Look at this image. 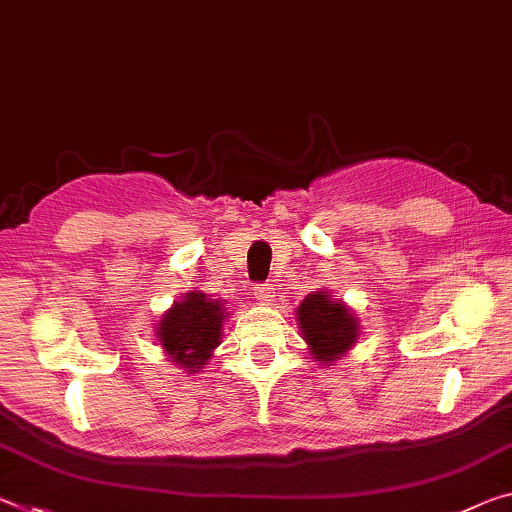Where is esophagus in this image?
Masks as SVG:
<instances>
[{
  "instance_id": "obj_1",
  "label": "esophagus",
  "mask_w": 512,
  "mask_h": 512,
  "mask_svg": "<svg viewBox=\"0 0 512 512\" xmlns=\"http://www.w3.org/2000/svg\"><path fill=\"white\" fill-rule=\"evenodd\" d=\"M254 295H256L258 302L272 304L274 302V286H272V283H258V286L254 288Z\"/></svg>"
}]
</instances>
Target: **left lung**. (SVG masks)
I'll use <instances>...</instances> for the list:
<instances>
[{"mask_svg":"<svg viewBox=\"0 0 512 512\" xmlns=\"http://www.w3.org/2000/svg\"><path fill=\"white\" fill-rule=\"evenodd\" d=\"M297 325L311 355L322 366H332L357 343L359 325L355 313L343 302H334L325 290H316L297 309Z\"/></svg>","mask_w":512,"mask_h":512,"instance_id":"8db88e82","label":"left lung"}]
</instances>
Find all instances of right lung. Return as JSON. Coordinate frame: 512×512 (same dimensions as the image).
I'll return each instance as SVG.
<instances>
[{
  "label": "right lung",
  "instance_id": "add662e5",
  "mask_svg": "<svg viewBox=\"0 0 512 512\" xmlns=\"http://www.w3.org/2000/svg\"><path fill=\"white\" fill-rule=\"evenodd\" d=\"M224 302L210 300L206 293H185L164 313L157 325V341L171 361L190 373H199L222 343Z\"/></svg>",
  "mask_w": 512,
  "mask_h": 512
}]
</instances>
